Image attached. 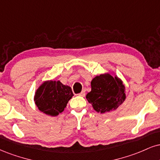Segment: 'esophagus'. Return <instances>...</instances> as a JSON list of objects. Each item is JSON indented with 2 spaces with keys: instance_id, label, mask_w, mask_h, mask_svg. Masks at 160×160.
<instances>
[{
  "instance_id": "obj_1",
  "label": "esophagus",
  "mask_w": 160,
  "mask_h": 160,
  "mask_svg": "<svg viewBox=\"0 0 160 160\" xmlns=\"http://www.w3.org/2000/svg\"><path fill=\"white\" fill-rule=\"evenodd\" d=\"M86 95V91L85 90H82V91L79 94V96H81V97H85Z\"/></svg>"
}]
</instances>
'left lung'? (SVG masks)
Instances as JSON below:
<instances>
[{"label":"left lung","mask_w":160,"mask_h":160,"mask_svg":"<svg viewBox=\"0 0 160 160\" xmlns=\"http://www.w3.org/2000/svg\"><path fill=\"white\" fill-rule=\"evenodd\" d=\"M91 86V92L86 98L98 112L115 110L126 99L125 86L117 76L109 74L96 76L92 80Z\"/></svg>","instance_id":"left-lung-1"}]
</instances>
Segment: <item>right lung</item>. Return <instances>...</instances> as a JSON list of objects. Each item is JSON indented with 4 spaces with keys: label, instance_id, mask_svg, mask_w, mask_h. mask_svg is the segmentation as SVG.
Instances as JSON below:
<instances>
[{
    "label": "right lung",
    "instance_id": "obj_1",
    "mask_svg": "<svg viewBox=\"0 0 160 160\" xmlns=\"http://www.w3.org/2000/svg\"><path fill=\"white\" fill-rule=\"evenodd\" d=\"M74 95L72 88L60 81H45L36 90L34 101L40 111L51 116H57L64 111Z\"/></svg>",
    "mask_w": 160,
    "mask_h": 160
}]
</instances>
